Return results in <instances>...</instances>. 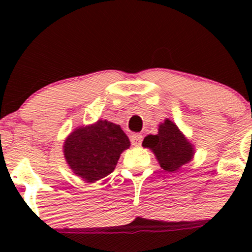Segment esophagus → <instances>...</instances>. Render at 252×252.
I'll list each match as a JSON object with an SVG mask.
<instances>
[{"label":"esophagus","mask_w":252,"mask_h":252,"mask_svg":"<svg viewBox=\"0 0 252 252\" xmlns=\"http://www.w3.org/2000/svg\"><path fill=\"white\" fill-rule=\"evenodd\" d=\"M142 140H143V136L140 135V134H132L130 136V141H131V144L132 146L137 147V146H141V143H142Z\"/></svg>","instance_id":"1"}]
</instances>
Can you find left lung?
Segmentation results:
<instances>
[{
  "label": "left lung",
  "instance_id": "1",
  "mask_svg": "<svg viewBox=\"0 0 252 252\" xmlns=\"http://www.w3.org/2000/svg\"><path fill=\"white\" fill-rule=\"evenodd\" d=\"M158 130L156 135L144 137L142 146L152 150L161 168L169 173L178 172L193 160L194 146L169 118L158 124Z\"/></svg>",
  "mask_w": 252,
  "mask_h": 252
}]
</instances>
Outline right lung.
<instances>
[{"label":"right lung","mask_w":252,"mask_h":252,"mask_svg":"<svg viewBox=\"0 0 252 252\" xmlns=\"http://www.w3.org/2000/svg\"><path fill=\"white\" fill-rule=\"evenodd\" d=\"M129 147L121 126L98 120L74 129L66 137L63 152L74 174L86 182H96L114 172L121 154Z\"/></svg>","instance_id":"1"}]
</instances>
